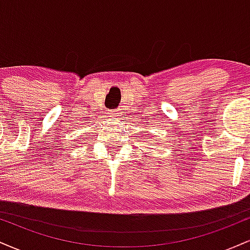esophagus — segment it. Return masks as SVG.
Here are the masks:
<instances>
[{"mask_svg":"<svg viewBox=\"0 0 250 250\" xmlns=\"http://www.w3.org/2000/svg\"><path fill=\"white\" fill-rule=\"evenodd\" d=\"M120 114H121V111H120L119 109H115V110H111L110 111L111 117H120V116H121V115H120Z\"/></svg>","mask_w":250,"mask_h":250,"instance_id":"34e87169","label":"esophagus"}]
</instances>
